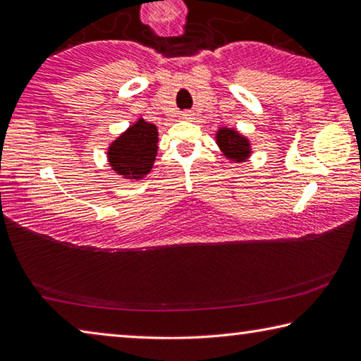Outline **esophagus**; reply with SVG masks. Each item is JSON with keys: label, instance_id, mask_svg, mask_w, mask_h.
<instances>
[{"label": "esophagus", "instance_id": "esophagus-1", "mask_svg": "<svg viewBox=\"0 0 361 361\" xmlns=\"http://www.w3.org/2000/svg\"><path fill=\"white\" fill-rule=\"evenodd\" d=\"M181 116H183V119H191V116H192V114L189 113V111H185V113H183Z\"/></svg>", "mask_w": 361, "mask_h": 361}]
</instances>
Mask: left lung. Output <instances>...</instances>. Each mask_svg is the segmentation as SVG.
<instances>
[{
    "label": "left lung",
    "instance_id": "left-lung-1",
    "mask_svg": "<svg viewBox=\"0 0 361 361\" xmlns=\"http://www.w3.org/2000/svg\"><path fill=\"white\" fill-rule=\"evenodd\" d=\"M215 135L218 148L221 149L223 156L228 157L229 161L240 164L245 162L247 159L252 156V145H250V140L235 129H231V127H219Z\"/></svg>",
    "mask_w": 361,
    "mask_h": 361
}]
</instances>
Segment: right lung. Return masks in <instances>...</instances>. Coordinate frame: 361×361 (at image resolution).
Returning a JSON list of instances; mask_svg holds the SVG:
<instances>
[{
    "instance_id": "obj_1",
    "label": "right lung",
    "mask_w": 361,
    "mask_h": 361,
    "mask_svg": "<svg viewBox=\"0 0 361 361\" xmlns=\"http://www.w3.org/2000/svg\"><path fill=\"white\" fill-rule=\"evenodd\" d=\"M157 143V127L138 118L108 146L109 167L127 180H142L154 166Z\"/></svg>"
}]
</instances>
